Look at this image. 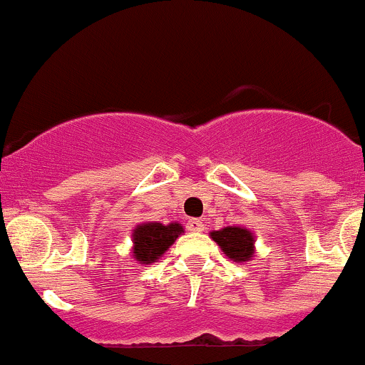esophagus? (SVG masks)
<instances>
[{"instance_id":"obj_1","label":"esophagus","mask_w":365,"mask_h":365,"mask_svg":"<svg viewBox=\"0 0 365 365\" xmlns=\"http://www.w3.org/2000/svg\"><path fill=\"white\" fill-rule=\"evenodd\" d=\"M187 230H193V232H202L204 230V222L200 218H190L186 223Z\"/></svg>"}]
</instances>
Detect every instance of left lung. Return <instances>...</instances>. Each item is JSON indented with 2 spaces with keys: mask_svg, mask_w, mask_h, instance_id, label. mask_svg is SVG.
Masks as SVG:
<instances>
[{
  "mask_svg": "<svg viewBox=\"0 0 365 365\" xmlns=\"http://www.w3.org/2000/svg\"><path fill=\"white\" fill-rule=\"evenodd\" d=\"M211 237L232 261L243 262L254 257V236L243 227H225L211 232Z\"/></svg>",
  "mask_w": 365,
  "mask_h": 365,
  "instance_id": "left-lung-1",
  "label": "left lung"
}]
</instances>
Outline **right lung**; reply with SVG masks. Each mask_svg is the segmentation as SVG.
I'll return each mask as SVG.
<instances>
[{
  "mask_svg": "<svg viewBox=\"0 0 365 365\" xmlns=\"http://www.w3.org/2000/svg\"><path fill=\"white\" fill-rule=\"evenodd\" d=\"M184 232L179 223H143L135 229L133 241H135V255L136 261L142 264H150L158 257L165 254L170 248V245Z\"/></svg>",
  "mask_w": 365,
  "mask_h": 365,
  "instance_id": "right-lung-1",
  "label": "right lung"
}]
</instances>
